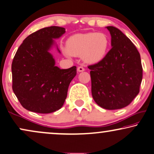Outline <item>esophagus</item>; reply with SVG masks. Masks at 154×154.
Returning a JSON list of instances; mask_svg holds the SVG:
<instances>
[{"instance_id":"obj_1","label":"esophagus","mask_w":154,"mask_h":154,"mask_svg":"<svg viewBox=\"0 0 154 154\" xmlns=\"http://www.w3.org/2000/svg\"><path fill=\"white\" fill-rule=\"evenodd\" d=\"M85 70V67H83L82 66H79V67H77V71H78L79 72H83Z\"/></svg>"}]
</instances>
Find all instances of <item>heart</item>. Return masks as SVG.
Segmentation results:
<instances>
[{"instance_id":"heart-1","label":"heart","mask_w":154,"mask_h":154,"mask_svg":"<svg viewBox=\"0 0 154 154\" xmlns=\"http://www.w3.org/2000/svg\"><path fill=\"white\" fill-rule=\"evenodd\" d=\"M109 40L102 32L76 34L67 40L66 50L73 56H82L88 63H96L104 59L107 53Z\"/></svg>"}]
</instances>
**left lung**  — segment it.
<instances>
[{
	"label": "left lung",
	"mask_w": 154,
	"mask_h": 154,
	"mask_svg": "<svg viewBox=\"0 0 154 154\" xmlns=\"http://www.w3.org/2000/svg\"><path fill=\"white\" fill-rule=\"evenodd\" d=\"M106 28L112 37V48L102 60L88 66L91 94L101 107L119 109L128 106L139 94L143 69L133 42L115 27Z\"/></svg>",
	"instance_id": "obj_1"
}]
</instances>
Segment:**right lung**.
Here are the masks:
<instances>
[{
  "label": "right lung",
  "mask_w": 154,
  "mask_h": 154,
  "mask_svg": "<svg viewBox=\"0 0 154 154\" xmlns=\"http://www.w3.org/2000/svg\"><path fill=\"white\" fill-rule=\"evenodd\" d=\"M65 32V28L58 26L40 29L27 37L15 54L13 90L27 110L49 114L63 106L77 67L60 69L49 50L55 44L53 39Z\"/></svg>",
  "instance_id": "add662e5"
}]
</instances>
